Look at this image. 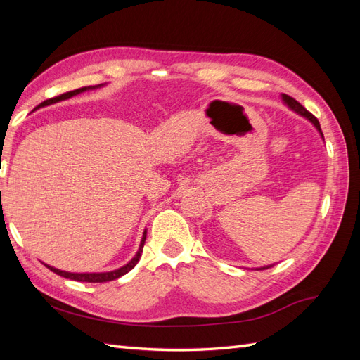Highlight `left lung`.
I'll use <instances>...</instances> for the list:
<instances>
[{"mask_svg":"<svg viewBox=\"0 0 360 360\" xmlns=\"http://www.w3.org/2000/svg\"><path fill=\"white\" fill-rule=\"evenodd\" d=\"M281 97H282V101H284V103L290 108L291 111H294L296 114H299V115H302V117H304L307 120H309V122L315 126V129L319 130V134H320V136L323 138V141H324V136H323V132H321V127H320V123H319V120L315 118L309 111H307L304 110V108L296 101V99H292V97H290V96H287V94H281ZM275 264H270V266H264V267H258L259 270L261 269H269V267H274ZM257 269V270H258Z\"/></svg>","mask_w":360,"mask_h":360,"instance_id":"8db88e82","label":"left lung"}]
</instances>
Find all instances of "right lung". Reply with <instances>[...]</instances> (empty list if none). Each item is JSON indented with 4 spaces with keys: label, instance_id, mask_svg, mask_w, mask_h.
<instances>
[{
    "label": "right lung",
    "instance_id": "add662e5",
    "mask_svg": "<svg viewBox=\"0 0 360 360\" xmlns=\"http://www.w3.org/2000/svg\"><path fill=\"white\" fill-rule=\"evenodd\" d=\"M101 86H103V84H99V85H90V86H82V89H78V90H73V91H69V93H64L61 96H57V97H52V99H48L45 102H41L37 108H41V106H48V105H52V103H57V102H61V101H66V99H70V97L76 96V94H81L84 91H89V90H96V89H101ZM146 237H147V230H144L143 233V240H141L139 243V249L138 252L135 254V257L129 261L127 264H124L123 267L120 269H115V270H111V271H101V274H72V271H64V270H60V269H56V267H51L48 264H45L49 270H52L53 274H57L63 278H68V279H73V281H79V282H108V281H114V279H118L120 276L126 275L127 271L132 270L136 263L141 258V254H143V248H144V243H146Z\"/></svg>",
    "mask_w": 360,
    "mask_h": 360
}]
</instances>
